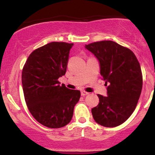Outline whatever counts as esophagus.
<instances>
[{
    "label": "esophagus",
    "mask_w": 155,
    "mask_h": 155,
    "mask_svg": "<svg viewBox=\"0 0 155 155\" xmlns=\"http://www.w3.org/2000/svg\"><path fill=\"white\" fill-rule=\"evenodd\" d=\"M87 94H88V93L86 92V91H81V95L82 96H85V95H87Z\"/></svg>",
    "instance_id": "obj_1"
}]
</instances>
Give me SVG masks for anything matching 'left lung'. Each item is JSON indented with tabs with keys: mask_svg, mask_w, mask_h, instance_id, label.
<instances>
[{
	"mask_svg": "<svg viewBox=\"0 0 155 155\" xmlns=\"http://www.w3.org/2000/svg\"><path fill=\"white\" fill-rule=\"evenodd\" d=\"M100 65L107 96L97 94L99 103L91 109L93 118L105 127L124 124L133 113L140 97L142 75L140 64L130 49L113 41L85 45Z\"/></svg>",
	"mask_w": 155,
	"mask_h": 155,
	"instance_id": "1",
	"label": "left lung"
}]
</instances>
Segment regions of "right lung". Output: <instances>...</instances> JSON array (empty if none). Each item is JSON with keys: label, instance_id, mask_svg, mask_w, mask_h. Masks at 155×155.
Masks as SVG:
<instances>
[{"label": "right lung", "instance_id": "right-lung-1", "mask_svg": "<svg viewBox=\"0 0 155 155\" xmlns=\"http://www.w3.org/2000/svg\"><path fill=\"white\" fill-rule=\"evenodd\" d=\"M73 44L51 42L31 52L22 72L25 103L33 117L49 128H61L72 120L80 98L79 90L60 85Z\"/></svg>", "mask_w": 155, "mask_h": 155}]
</instances>
